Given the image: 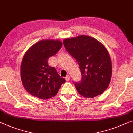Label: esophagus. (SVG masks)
<instances>
[{
    "instance_id": "1",
    "label": "esophagus",
    "mask_w": 133,
    "mask_h": 133,
    "mask_svg": "<svg viewBox=\"0 0 133 133\" xmlns=\"http://www.w3.org/2000/svg\"><path fill=\"white\" fill-rule=\"evenodd\" d=\"M70 76H69V75H68V76H66V77H65V80H66L67 82H68V81H69L70 80Z\"/></svg>"
}]
</instances>
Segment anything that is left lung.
<instances>
[{
	"mask_svg": "<svg viewBox=\"0 0 133 133\" xmlns=\"http://www.w3.org/2000/svg\"><path fill=\"white\" fill-rule=\"evenodd\" d=\"M63 45L79 65L82 78L74 82L78 93L86 98L103 93L110 82L112 72L110 57L104 46L86 35L65 39Z\"/></svg>",
	"mask_w": 133,
	"mask_h": 133,
	"instance_id": "left-lung-1",
	"label": "left lung"
}]
</instances>
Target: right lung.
<instances>
[{
    "label": "right lung",
    "instance_id": "add662e5",
    "mask_svg": "<svg viewBox=\"0 0 133 133\" xmlns=\"http://www.w3.org/2000/svg\"><path fill=\"white\" fill-rule=\"evenodd\" d=\"M62 44L59 40H42L27 51L21 65V78L30 94L42 99L56 95L65 79L61 77L55 67L48 65V59L55 55Z\"/></svg>",
    "mask_w": 133,
    "mask_h": 133
}]
</instances>
